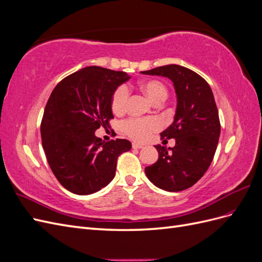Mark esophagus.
<instances>
[{
	"label": "esophagus",
	"mask_w": 262,
	"mask_h": 262,
	"mask_svg": "<svg viewBox=\"0 0 262 262\" xmlns=\"http://www.w3.org/2000/svg\"><path fill=\"white\" fill-rule=\"evenodd\" d=\"M132 147H133V148H142V147H143V145H141V144H139V143H136V142H133V143H132Z\"/></svg>",
	"instance_id": "1"
}]
</instances>
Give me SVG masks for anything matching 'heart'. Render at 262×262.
<instances>
[{"mask_svg": "<svg viewBox=\"0 0 262 262\" xmlns=\"http://www.w3.org/2000/svg\"><path fill=\"white\" fill-rule=\"evenodd\" d=\"M138 90L144 95L146 99L153 105H160L167 98L166 86L156 80L141 81L138 84ZM128 101V91L125 87H118L112 98V109L114 114L121 115L124 113ZM161 128L156 119H130L122 124V130L130 138L137 141H144L150 134Z\"/></svg>", "mask_w": 262, "mask_h": 262, "instance_id": "1", "label": "heart"}]
</instances>
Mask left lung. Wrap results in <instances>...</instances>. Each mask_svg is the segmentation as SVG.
<instances>
[{"instance_id": "left-lung-1", "label": "left lung", "mask_w": 262, "mask_h": 262, "mask_svg": "<svg viewBox=\"0 0 262 262\" xmlns=\"http://www.w3.org/2000/svg\"><path fill=\"white\" fill-rule=\"evenodd\" d=\"M141 73L168 77L177 97L173 121L161 133L162 140L175 139L176 144L155 145L158 160L145 167L146 177L166 191H182L204 175L217 147L221 124L212 90L199 74L177 64Z\"/></svg>"}]
</instances>
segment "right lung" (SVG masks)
<instances>
[{
  "mask_svg": "<svg viewBox=\"0 0 262 262\" xmlns=\"http://www.w3.org/2000/svg\"><path fill=\"white\" fill-rule=\"evenodd\" d=\"M130 76L100 67H86L54 87L40 126L42 147L53 175L75 194L99 191L116 175L118 157L131 149L124 139L95 136L114 118L113 95Z\"/></svg>",
  "mask_w": 262,
  "mask_h": 262,
  "instance_id": "1",
  "label": "right lung"
}]
</instances>
